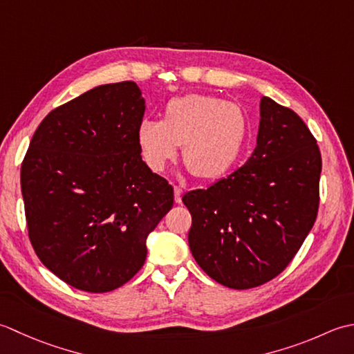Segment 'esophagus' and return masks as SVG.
<instances>
[{"instance_id": "1", "label": "esophagus", "mask_w": 354, "mask_h": 354, "mask_svg": "<svg viewBox=\"0 0 354 354\" xmlns=\"http://www.w3.org/2000/svg\"><path fill=\"white\" fill-rule=\"evenodd\" d=\"M182 196H183L182 187L174 186V200H176V203H182Z\"/></svg>"}]
</instances>
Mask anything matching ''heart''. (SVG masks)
<instances>
[{"label": "heart", "instance_id": "obj_1", "mask_svg": "<svg viewBox=\"0 0 354 354\" xmlns=\"http://www.w3.org/2000/svg\"><path fill=\"white\" fill-rule=\"evenodd\" d=\"M249 119L236 102L203 93L171 99L163 120L143 119L137 143L148 167L160 172L182 147L186 168L198 178H215L232 167L246 142Z\"/></svg>", "mask_w": 354, "mask_h": 354}]
</instances>
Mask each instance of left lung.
<instances>
[{
	"mask_svg": "<svg viewBox=\"0 0 354 354\" xmlns=\"http://www.w3.org/2000/svg\"><path fill=\"white\" fill-rule=\"evenodd\" d=\"M257 147L249 160L183 203L187 241L217 283L244 290L278 277L304 243L319 207L321 153L307 125L270 97L259 102Z\"/></svg>",
	"mask_w": 354,
	"mask_h": 354,
	"instance_id": "obj_1",
	"label": "left lung"
}]
</instances>
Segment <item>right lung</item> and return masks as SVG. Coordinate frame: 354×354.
<instances>
[{"mask_svg":"<svg viewBox=\"0 0 354 354\" xmlns=\"http://www.w3.org/2000/svg\"><path fill=\"white\" fill-rule=\"evenodd\" d=\"M136 82L99 85L50 111L21 165L28 238L41 263L91 293L128 283L174 191L142 160Z\"/></svg>","mask_w":354,"mask_h":354,"instance_id":"add662e5","label":"right lung"}]
</instances>
